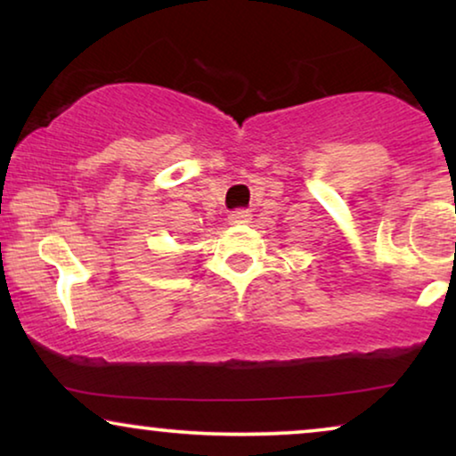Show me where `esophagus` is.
<instances>
[{"label": "esophagus", "instance_id": "34e87169", "mask_svg": "<svg viewBox=\"0 0 456 456\" xmlns=\"http://www.w3.org/2000/svg\"><path fill=\"white\" fill-rule=\"evenodd\" d=\"M228 220H230V224H248L251 222V214H248L247 209H236L230 214Z\"/></svg>", "mask_w": 456, "mask_h": 456}]
</instances>
